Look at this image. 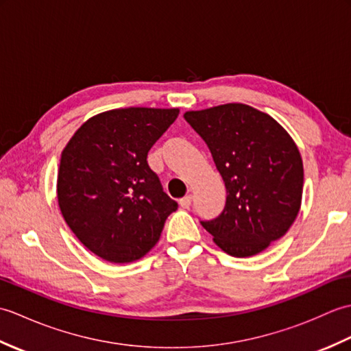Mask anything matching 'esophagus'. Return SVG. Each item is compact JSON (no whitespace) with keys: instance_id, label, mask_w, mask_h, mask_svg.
Returning <instances> with one entry per match:
<instances>
[{"instance_id":"1","label":"esophagus","mask_w":351,"mask_h":351,"mask_svg":"<svg viewBox=\"0 0 351 351\" xmlns=\"http://www.w3.org/2000/svg\"><path fill=\"white\" fill-rule=\"evenodd\" d=\"M180 205L181 208H184V210H187V208H190L191 205V196H184L182 199H180Z\"/></svg>"}]
</instances>
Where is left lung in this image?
Returning <instances> with one entry per match:
<instances>
[{
	"mask_svg": "<svg viewBox=\"0 0 351 351\" xmlns=\"http://www.w3.org/2000/svg\"><path fill=\"white\" fill-rule=\"evenodd\" d=\"M184 119L210 149L228 195L217 217L200 223L229 255L263 252L287 234L299 214V149L273 117L244 104L187 111Z\"/></svg>",
	"mask_w": 351,
	"mask_h": 351,
	"instance_id": "8db88e82",
	"label": "left lung"
}]
</instances>
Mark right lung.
<instances>
[{"mask_svg":"<svg viewBox=\"0 0 351 351\" xmlns=\"http://www.w3.org/2000/svg\"><path fill=\"white\" fill-rule=\"evenodd\" d=\"M178 114V108L106 111L88 119L63 149L58 205L72 232L96 256L114 264L140 259L178 210L147 164L149 149Z\"/></svg>","mask_w":351,"mask_h":351,"instance_id":"right-lung-1","label":"right lung"}]
</instances>
